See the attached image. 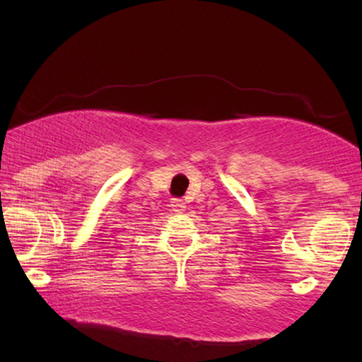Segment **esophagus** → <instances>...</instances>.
<instances>
[{
	"label": "esophagus",
	"mask_w": 362,
	"mask_h": 362,
	"mask_svg": "<svg viewBox=\"0 0 362 362\" xmlns=\"http://www.w3.org/2000/svg\"><path fill=\"white\" fill-rule=\"evenodd\" d=\"M171 207H173V211L176 212V214H182V212L186 211V204L181 199H173Z\"/></svg>",
	"instance_id": "1"
}]
</instances>
